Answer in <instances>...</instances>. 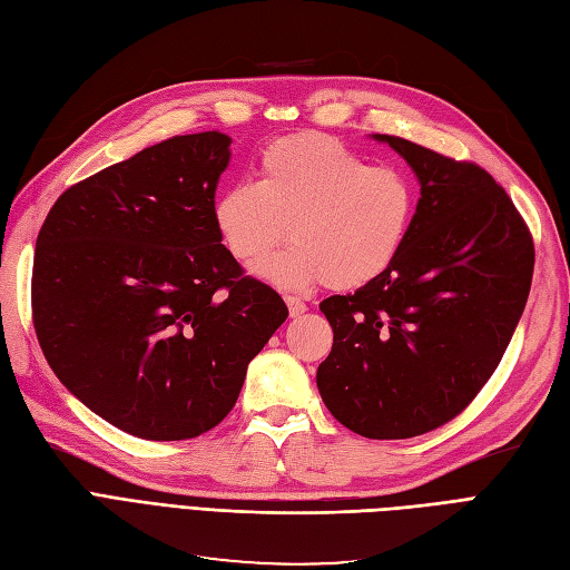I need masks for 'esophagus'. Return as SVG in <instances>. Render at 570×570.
Instances as JSON below:
<instances>
[{"label":"esophagus","mask_w":570,"mask_h":570,"mask_svg":"<svg viewBox=\"0 0 570 570\" xmlns=\"http://www.w3.org/2000/svg\"><path fill=\"white\" fill-rule=\"evenodd\" d=\"M285 304L289 308V316L297 318L306 312V302L302 297H295V295H285Z\"/></svg>","instance_id":"obj_1"}]
</instances>
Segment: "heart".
Returning a JSON list of instances; mask_svg holds the SVG:
<instances>
[{
    "label": "heart",
    "instance_id": "heart-1",
    "mask_svg": "<svg viewBox=\"0 0 570 570\" xmlns=\"http://www.w3.org/2000/svg\"><path fill=\"white\" fill-rule=\"evenodd\" d=\"M416 216V185L404 168L368 164L318 132L287 135L258 154L256 183L220 189L212 218L235 262L252 266L285 234L293 243L266 259L264 281L302 289H354L400 256Z\"/></svg>",
    "mask_w": 570,
    "mask_h": 570
}]
</instances>
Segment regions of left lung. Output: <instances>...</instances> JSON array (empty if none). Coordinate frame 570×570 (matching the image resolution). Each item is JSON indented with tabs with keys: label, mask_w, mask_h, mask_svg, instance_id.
<instances>
[{
	"label": "left lung",
	"mask_w": 570,
	"mask_h": 570,
	"mask_svg": "<svg viewBox=\"0 0 570 570\" xmlns=\"http://www.w3.org/2000/svg\"><path fill=\"white\" fill-rule=\"evenodd\" d=\"M421 180L394 264L321 312L333 350L318 366L325 406L352 433L406 440L456 419L502 361L525 308L534 245L485 168L377 135Z\"/></svg>",
	"instance_id": "1"
}]
</instances>
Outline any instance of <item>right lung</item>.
I'll return each instance as SVG.
<instances>
[{
	"label": "right lung",
	"instance_id": "add662e5",
	"mask_svg": "<svg viewBox=\"0 0 570 570\" xmlns=\"http://www.w3.org/2000/svg\"><path fill=\"white\" fill-rule=\"evenodd\" d=\"M228 147L216 130L147 147L68 187L38 233L30 304L47 364L135 438L218 425L287 318L216 233Z\"/></svg>",
	"mask_w": 570,
	"mask_h": 570
}]
</instances>
